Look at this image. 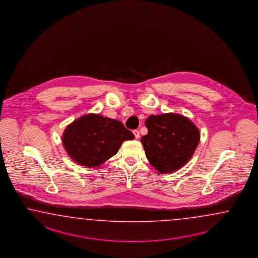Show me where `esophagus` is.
I'll return each mask as SVG.
<instances>
[{
  "label": "esophagus",
  "mask_w": 258,
  "mask_h": 258,
  "mask_svg": "<svg viewBox=\"0 0 258 258\" xmlns=\"http://www.w3.org/2000/svg\"><path fill=\"white\" fill-rule=\"evenodd\" d=\"M133 134H134L135 138H140V132H139V131H137V130H134V131H133Z\"/></svg>",
  "instance_id": "1"
}]
</instances>
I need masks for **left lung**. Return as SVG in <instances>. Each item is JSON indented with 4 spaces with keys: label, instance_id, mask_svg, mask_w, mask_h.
<instances>
[{
    "label": "left lung",
    "instance_id": "left-lung-1",
    "mask_svg": "<svg viewBox=\"0 0 258 258\" xmlns=\"http://www.w3.org/2000/svg\"><path fill=\"white\" fill-rule=\"evenodd\" d=\"M148 133L141 142L152 166L160 173L181 169L192 157L201 133L187 117L177 113L150 115L145 120Z\"/></svg>",
    "mask_w": 258,
    "mask_h": 258
}]
</instances>
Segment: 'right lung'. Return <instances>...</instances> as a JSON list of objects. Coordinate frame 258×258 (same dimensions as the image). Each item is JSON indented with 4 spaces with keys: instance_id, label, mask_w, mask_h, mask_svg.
Instances as JSON below:
<instances>
[{
    "instance_id": "1",
    "label": "right lung",
    "mask_w": 258,
    "mask_h": 258,
    "mask_svg": "<svg viewBox=\"0 0 258 258\" xmlns=\"http://www.w3.org/2000/svg\"><path fill=\"white\" fill-rule=\"evenodd\" d=\"M134 138L132 132L118 120L88 113L65 128L62 143L76 163L95 168L113 157L124 141Z\"/></svg>"
}]
</instances>
